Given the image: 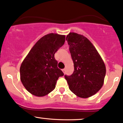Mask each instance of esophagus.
<instances>
[{"mask_svg":"<svg viewBox=\"0 0 123 123\" xmlns=\"http://www.w3.org/2000/svg\"><path fill=\"white\" fill-rule=\"evenodd\" d=\"M65 68H64V69H62V71H63V72H64V74H65Z\"/></svg>","mask_w":123,"mask_h":123,"instance_id":"1","label":"esophagus"}]
</instances>
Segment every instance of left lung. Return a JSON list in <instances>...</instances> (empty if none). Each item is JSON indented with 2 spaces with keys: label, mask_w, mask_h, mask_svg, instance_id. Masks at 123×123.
<instances>
[{
  "label": "left lung",
  "mask_w": 123,
  "mask_h": 123,
  "mask_svg": "<svg viewBox=\"0 0 123 123\" xmlns=\"http://www.w3.org/2000/svg\"><path fill=\"white\" fill-rule=\"evenodd\" d=\"M74 64V71L65 75L69 88L78 97L96 94L103 85L106 67L98 51L87 38L70 33L66 38Z\"/></svg>",
  "instance_id": "1"
}]
</instances>
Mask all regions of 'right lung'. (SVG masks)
Listing matches in <instances>:
<instances>
[{
	"mask_svg": "<svg viewBox=\"0 0 123 123\" xmlns=\"http://www.w3.org/2000/svg\"><path fill=\"white\" fill-rule=\"evenodd\" d=\"M65 36L51 33L36 43L20 68V79L30 93L44 96L55 89L59 77L64 75L58 68L54 54L64 44Z\"/></svg>",
	"mask_w": 123,
	"mask_h": 123,
	"instance_id": "add662e5",
	"label": "right lung"
}]
</instances>
